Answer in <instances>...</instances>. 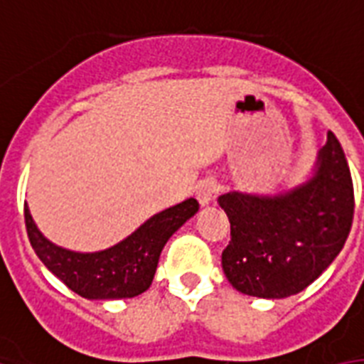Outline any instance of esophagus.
<instances>
[{"mask_svg":"<svg viewBox=\"0 0 364 364\" xmlns=\"http://www.w3.org/2000/svg\"><path fill=\"white\" fill-rule=\"evenodd\" d=\"M218 191V182L213 178H205L201 180L196 188V196H197V201L201 203L203 207H207L208 203H213L214 199V193Z\"/></svg>","mask_w":364,"mask_h":364,"instance_id":"34e87169","label":"esophagus"}]
</instances>
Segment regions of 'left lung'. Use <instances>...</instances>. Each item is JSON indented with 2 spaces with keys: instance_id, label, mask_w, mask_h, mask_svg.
Here are the masks:
<instances>
[{
  "instance_id": "1",
  "label": "left lung",
  "mask_w": 364,
  "mask_h": 364,
  "mask_svg": "<svg viewBox=\"0 0 364 364\" xmlns=\"http://www.w3.org/2000/svg\"><path fill=\"white\" fill-rule=\"evenodd\" d=\"M232 226L222 269L243 294L281 300L314 283L346 245L353 222V182L338 138L308 178L277 193L228 191L218 197Z\"/></svg>"
}]
</instances>
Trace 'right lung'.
Wrapping results in <instances>:
<instances>
[{"label":"right lung","mask_w":364,"mask_h":364,"mask_svg":"<svg viewBox=\"0 0 364 364\" xmlns=\"http://www.w3.org/2000/svg\"><path fill=\"white\" fill-rule=\"evenodd\" d=\"M197 210L199 203L186 199L154 214L123 241L97 252H77L49 241L36 226L28 205L24 220L38 258L68 289L87 300H119L150 289L163 247Z\"/></svg>","instance_id":"right-lung-1"}]
</instances>
